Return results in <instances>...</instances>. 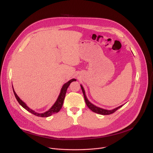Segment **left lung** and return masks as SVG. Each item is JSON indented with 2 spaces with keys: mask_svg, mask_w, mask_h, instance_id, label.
I'll list each match as a JSON object with an SVG mask.
<instances>
[{
  "mask_svg": "<svg viewBox=\"0 0 153 153\" xmlns=\"http://www.w3.org/2000/svg\"><path fill=\"white\" fill-rule=\"evenodd\" d=\"M81 89L82 91L83 94H84V99H85V102L87 106L89 107L92 111L95 112V113H97L100 115H110L111 114H114V112H115L118 108H120V107H122L123 105L120 106L118 107H117L113 110H105V109H103L101 108L100 107H96L95 105H94V104H92V103H91L89 100L87 99L86 95H85V91L84 89V87H82V85H81Z\"/></svg>",
  "mask_w": 153,
  "mask_h": 153,
  "instance_id": "8db88e82",
  "label": "left lung"
}]
</instances>
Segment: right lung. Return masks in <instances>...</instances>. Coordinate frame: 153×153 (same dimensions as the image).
<instances>
[{"instance_id": "add662e5", "label": "right lung", "mask_w": 153, "mask_h": 153, "mask_svg": "<svg viewBox=\"0 0 153 153\" xmlns=\"http://www.w3.org/2000/svg\"><path fill=\"white\" fill-rule=\"evenodd\" d=\"M76 79H72L70 81H69L68 82H66V84H64L63 85V86L61 88V90L60 92V94L58 96V99L56 101V102L54 103V105L51 107V108L50 109L48 110V111L44 112V113H37V112L35 111L34 110L30 109L27 105L25 102H23L20 98L19 96L17 95V94L15 93V92L14 91V89L13 88V91L14 93V95L15 96V98L17 100L18 102L20 103V105L25 108V110H27V111H28L30 113H31L32 114H33L36 116L38 117H50L53 114H54L56 113H58V112L61 110V108H62V106L63 105V102L64 100V97H65V95H66V93L67 91L68 88L69 87V85H70V84L73 82V81H76Z\"/></svg>"}]
</instances>
